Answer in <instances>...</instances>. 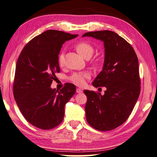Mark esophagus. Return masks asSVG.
Here are the masks:
<instances>
[{"instance_id":"34e87169","label":"esophagus","mask_w":157,"mask_h":157,"mask_svg":"<svg viewBox=\"0 0 157 157\" xmlns=\"http://www.w3.org/2000/svg\"><path fill=\"white\" fill-rule=\"evenodd\" d=\"M76 92H77V93H78V94H81V93H82V89H80L78 88L76 89Z\"/></svg>"}]
</instances>
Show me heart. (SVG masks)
Listing matches in <instances>:
<instances>
[{
    "mask_svg": "<svg viewBox=\"0 0 157 157\" xmlns=\"http://www.w3.org/2000/svg\"><path fill=\"white\" fill-rule=\"evenodd\" d=\"M77 52L82 56L84 58L89 59L92 56L94 53V47L86 42H81L75 45ZM58 62L61 66H63L65 64V53L64 52H61L58 56ZM91 78V73L88 71L75 72L69 77V79L72 82L76 85L82 86L85 84L86 80Z\"/></svg>",
    "mask_w": 157,
    "mask_h": 157,
    "instance_id": "b5f03b06",
    "label": "heart"
}]
</instances>
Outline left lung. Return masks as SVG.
Here are the masks:
<instances>
[{"mask_svg": "<svg viewBox=\"0 0 157 157\" xmlns=\"http://www.w3.org/2000/svg\"><path fill=\"white\" fill-rule=\"evenodd\" d=\"M101 40L105 46L103 68L93 82L95 87L105 86L103 96L84 90L88 124L101 131L116 128L130 116L140 92L138 59L132 46L110 31L88 32L82 37Z\"/></svg>", "mask_w": 157, "mask_h": 157, "instance_id": "left-lung-1", "label": "left lung"}]
</instances>
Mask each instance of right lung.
I'll return each instance as SVG.
<instances>
[{
    "label": "right lung",
    "mask_w": 157,
    "mask_h": 157,
    "mask_svg": "<svg viewBox=\"0 0 157 157\" xmlns=\"http://www.w3.org/2000/svg\"><path fill=\"white\" fill-rule=\"evenodd\" d=\"M78 36L47 30L30 40L19 54L14 98L24 117L37 128L49 130L59 125L65 105L75 94L73 84L66 83L59 91L50 86L60 72L58 56L62 44Z\"/></svg>",
    "instance_id": "1"
}]
</instances>
